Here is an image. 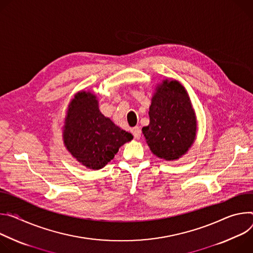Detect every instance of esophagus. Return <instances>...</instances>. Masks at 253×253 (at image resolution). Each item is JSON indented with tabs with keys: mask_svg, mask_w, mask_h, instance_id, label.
I'll list each match as a JSON object with an SVG mask.
<instances>
[{
	"mask_svg": "<svg viewBox=\"0 0 253 253\" xmlns=\"http://www.w3.org/2000/svg\"><path fill=\"white\" fill-rule=\"evenodd\" d=\"M132 134H133L134 138L138 139L139 137H141V135H142V130H141V128H139L138 126L133 127V128H132Z\"/></svg>",
	"mask_w": 253,
	"mask_h": 253,
	"instance_id": "esophagus-1",
	"label": "esophagus"
}]
</instances>
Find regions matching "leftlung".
<instances>
[{
	"label": "left lung",
	"instance_id": "left-lung-1",
	"mask_svg": "<svg viewBox=\"0 0 253 253\" xmlns=\"http://www.w3.org/2000/svg\"><path fill=\"white\" fill-rule=\"evenodd\" d=\"M150 124L143 127L146 141L158 158L174 161L185 155L197 132V120L185 87L165 79L156 87L150 106Z\"/></svg>",
	"mask_w": 253,
	"mask_h": 253
}]
</instances>
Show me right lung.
Returning <instances> with one entry per match:
<instances>
[{
  "instance_id": "right-lung-1",
  "label": "right lung",
  "mask_w": 253,
  "mask_h": 253,
  "mask_svg": "<svg viewBox=\"0 0 253 253\" xmlns=\"http://www.w3.org/2000/svg\"><path fill=\"white\" fill-rule=\"evenodd\" d=\"M131 139V133L101 114L98 100L90 91H80L70 101L63 126V142L81 165L99 170Z\"/></svg>"
}]
</instances>
